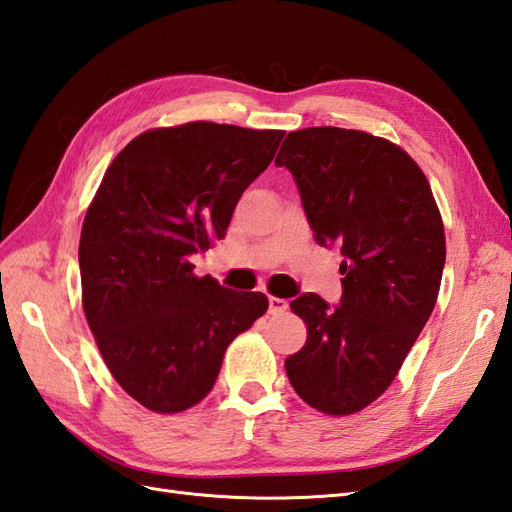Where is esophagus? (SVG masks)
<instances>
[{"mask_svg":"<svg viewBox=\"0 0 512 512\" xmlns=\"http://www.w3.org/2000/svg\"><path fill=\"white\" fill-rule=\"evenodd\" d=\"M285 309H287V300L277 298V296L268 298V311L272 313V316H279V313H283Z\"/></svg>","mask_w":512,"mask_h":512,"instance_id":"obj_1","label":"esophagus"}]
</instances>
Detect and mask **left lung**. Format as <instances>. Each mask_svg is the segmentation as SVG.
Listing matches in <instances>:
<instances>
[{
  "label": "left lung",
  "mask_w": 512,
  "mask_h": 512,
  "mask_svg": "<svg viewBox=\"0 0 512 512\" xmlns=\"http://www.w3.org/2000/svg\"><path fill=\"white\" fill-rule=\"evenodd\" d=\"M290 170L320 246L344 255L342 300L300 294L307 342L285 359L313 409L350 415L393 383L437 303L445 233L430 183L398 144L357 129L290 131L274 160Z\"/></svg>",
  "instance_id": "8db88e82"
}]
</instances>
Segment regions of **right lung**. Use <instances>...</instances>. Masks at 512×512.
<instances>
[{"label": "right lung", "instance_id": "right-lung-1", "mask_svg": "<svg viewBox=\"0 0 512 512\" xmlns=\"http://www.w3.org/2000/svg\"><path fill=\"white\" fill-rule=\"evenodd\" d=\"M283 136L205 121L149 129L103 175L80 238L82 305L114 381L149 411L199 404L227 346L268 309L266 294L196 277L190 257L225 238Z\"/></svg>", "mask_w": 512, "mask_h": 512}]
</instances>
